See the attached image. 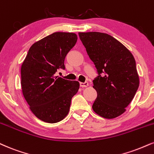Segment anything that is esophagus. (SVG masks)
Returning a JSON list of instances; mask_svg holds the SVG:
<instances>
[{
  "label": "esophagus",
  "instance_id": "esophagus-1",
  "mask_svg": "<svg viewBox=\"0 0 154 154\" xmlns=\"http://www.w3.org/2000/svg\"><path fill=\"white\" fill-rule=\"evenodd\" d=\"M79 85H80L81 88H87L89 84L88 82H79Z\"/></svg>",
  "mask_w": 154,
  "mask_h": 154
}]
</instances>
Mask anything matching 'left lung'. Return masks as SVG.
Listing matches in <instances>:
<instances>
[{
  "label": "left lung",
  "instance_id": "left-lung-1",
  "mask_svg": "<svg viewBox=\"0 0 154 154\" xmlns=\"http://www.w3.org/2000/svg\"><path fill=\"white\" fill-rule=\"evenodd\" d=\"M79 36L98 74L92 81L97 93L92 109L103 118L118 117L125 112L139 86L134 57L110 35L79 32Z\"/></svg>",
  "mask_w": 154,
  "mask_h": 154
}]
</instances>
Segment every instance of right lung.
Wrapping results in <instances>:
<instances>
[{
    "label": "right lung",
    "instance_id": "obj_1",
    "mask_svg": "<svg viewBox=\"0 0 154 154\" xmlns=\"http://www.w3.org/2000/svg\"><path fill=\"white\" fill-rule=\"evenodd\" d=\"M77 41L74 33H53L33 44L22 64L23 97L42 121L55 123L64 119L78 91L79 82L54 75L59 69H65L64 59Z\"/></svg>",
    "mask_w": 154,
    "mask_h": 154
}]
</instances>
